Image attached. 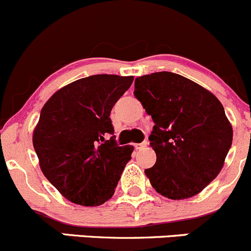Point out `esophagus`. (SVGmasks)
<instances>
[{"instance_id": "esophagus-1", "label": "esophagus", "mask_w": 251, "mask_h": 251, "mask_svg": "<svg viewBox=\"0 0 251 251\" xmlns=\"http://www.w3.org/2000/svg\"><path fill=\"white\" fill-rule=\"evenodd\" d=\"M147 145H148L147 141H143V142H141V143H136L135 148L136 150H142V148L147 147Z\"/></svg>"}]
</instances>
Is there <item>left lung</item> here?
I'll return each instance as SVG.
<instances>
[{
  "label": "left lung",
  "instance_id": "1",
  "mask_svg": "<svg viewBox=\"0 0 251 251\" xmlns=\"http://www.w3.org/2000/svg\"><path fill=\"white\" fill-rule=\"evenodd\" d=\"M136 98L154 123L150 145L157 154L145 170L160 195H198L218 175L232 146V125L211 92L173 72L135 79Z\"/></svg>",
  "mask_w": 251,
  "mask_h": 251
}]
</instances>
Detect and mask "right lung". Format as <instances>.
<instances>
[{"label":"right lung","instance_id":"right-lung-1","mask_svg":"<svg viewBox=\"0 0 251 251\" xmlns=\"http://www.w3.org/2000/svg\"><path fill=\"white\" fill-rule=\"evenodd\" d=\"M132 81L116 75L77 79L41 109L34 150L46 179L71 202L99 206L114 195L133 147L116 143L110 111Z\"/></svg>","mask_w":251,"mask_h":251}]
</instances>
